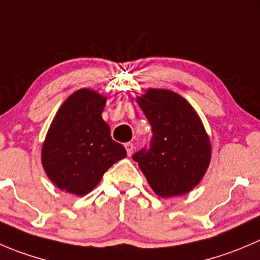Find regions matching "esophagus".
<instances>
[{"label":"esophagus","instance_id":"34e87169","mask_svg":"<svg viewBox=\"0 0 260 260\" xmlns=\"http://www.w3.org/2000/svg\"><path fill=\"white\" fill-rule=\"evenodd\" d=\"M124 147H125V150H127V155H128V156L132 155L133 148H135V145H133V143H131V142H127V143H125V145H124Z\"/></svg>","mask_w":260,"mask_h":260}]
</instances>
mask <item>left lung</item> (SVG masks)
Masks as SVG:
<instances>
[{"label": "left lung", "mask_w": 260, "mask_h": 260, "mask_svg": "<svg viewBox=\"0 0 260 260\" xmlns=\"http://www.w3.org/2000/svg\"><path fill=\"white\" fill-rule=\"evenodd\" d=\"M136 102L152 127L150 150L132 156L161 198L189 193L205 176L212 146L202 120L181 95L147 89Z\"/></svg>", "instance_id": "left-lung-1"}]
</instances>
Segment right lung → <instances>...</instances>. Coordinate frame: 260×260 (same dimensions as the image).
Returning <instances> with one entry per match:
<instances>
[{
  "label": "right lung",
  "instance_id": "obj_1",
  "mask_svg": "<svg viewBox=\"0 0 260 260\" xmlns=\"http://www.w3.org/2000/svg\"><path fill=\"white\" fill-rule=\"evenodd\" d=\"M107 98L95 90L80 89L60 105L42 147V165L60 190L86 196L105 171L127 156L110 137L102 117Z\"/></svg>",
  "mask_w": 260,
  "mask_h": 260
}]
</instances>
